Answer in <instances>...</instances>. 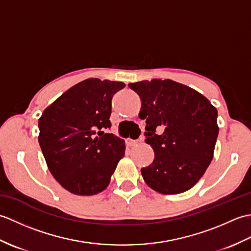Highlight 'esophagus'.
Segmentation results:
<instances>
[{"label": "esophagus", "instance_id": "1", "mask_svg": "<svg viewBox=\"0 0 251 251\" xmlns=\"http://www.w3.org/2000/svg\"><path fill=\"white\" fill-rule=\"evenodd\" d=\"M137 142H138V140H134V139H131V138H127V139H126V145L128 147L136 145Z\"/></svg>", "mask_w": 251, "mask_h": 251}]
</instances>
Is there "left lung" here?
I'll return each instance as SVG.
<instances>
[{"mask_svg": "<svg viewBox=\"0 0 251 251\" xmlns=\"http://www.w3.org/2000/svg\"><path fill=\"white\" fill-rule=\"evenodd\" d=\"M139 95L146 142L154 161L141 169L146 183L162 194H179L199 181L214 155L218 112L199 92L172 79L128 84Z\"/></svg>", "mask_w": 251, "mask_h": 251, "instance_id": "left-lung-1", "label": "left lung"}]
</instances>
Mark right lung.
Masks as SVG:
<instances>
[{"instance_id":"right-lung-1","label":"right lung","mask_w":251,"mask_h":251,"mask_svg":"<svg viewBox=\"0 0 251 251\" xmlns=\"http://www.w3.org/2000/svg\"><path fill=\"white\" fill-rule=\"evenodd\" d=\"M122 82L88 78L74 85L44 110L39 120V143L50 172L63 188L94 195L109 185L125 155V141L113 134L112 97Z\"/></svg>"}]
</instances>
